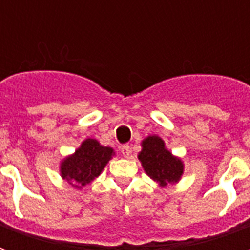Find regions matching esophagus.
<instances>
[{
    "label": "esophagus",
    "mask_w": 250,
    "mask_h": 250,
    "mask_svg": "<svg viewBox=\"0 0 250 250\" xmlns=\"http://www.w3.org/2000/svg\"><path fill=\"white\" fill-rule=\"evenodd\" d=\"M120 152H122V155L125 158H130L132 150H131L130 146H123L122 147V150H120Z\"/></svg>",
    "instance_id": "1"
}]
</instances>
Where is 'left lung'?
<instances>
[{"mask_svg": "<svg viewBox=\"0 0 250 250\" xmlns=\"http://www.w3.org/2000/svg\"><path fill=\"white\" fill-rule=\"evenodd\" d=\"M138 154L145 173L155 181L159 188L178 184L185 171L184 161L167 150L161 136L148 135L141 143Z\"/></svg>", "mask_w": 250, "mask_h": 250, "instance_id": "left-lung-1", "label": "left lung"}]
</instances>
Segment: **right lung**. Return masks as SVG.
Returning <instances> with one entry per match:
<instances>
[{
	"mask_svg": "<svg viewBox=\"0 0 250 250\" xmlns=\"http://www.w3.org/2000/svg\"><path fill=\"white\" fill-rule=\"evenodd\" d=\"M114 155L112 147L102 146L96 139L87 138L73 154L62 158L59 166L60 175L72 188L82 190L102 174Z\"/></svg>",
	"mask_w": 250,
	"mask_h": 250,
	"instance_id": "add662e5",
	"label": "right lung"
}]
</instances>
